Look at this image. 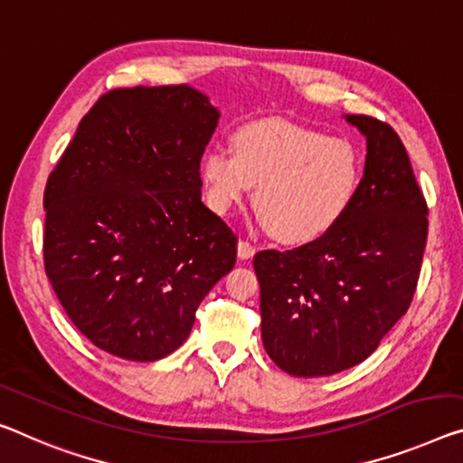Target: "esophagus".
<instances>
[{
    "mask_svg": "<svg viewBox=\"0 0 463 463\" xmlns=\"http://www.w3.org/2000/svg\"><path fill=\"white\" fill-rule=\"evenodd\" d=\"M254 252H256V248L250 244V241H246V240L238 241V259L240 260H250Z\"/></svg>",
    "mask_w": 463,
    "mask_h": 463,
    "instance_id": "obj_1",
    "label": "esophagus"
}]
</instances>
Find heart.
Here are the masks:
<instances>
[{"label": "heart", "mask_w": 463, "mask_h": 463, "mask_svg": "<svg viewBox=\"0 0 463 463\" xmlns=\"http://www.w3.org/2000/svg\"><path fill=\"white\" fill-rule=\"evenodd\" d=\"M232 150L213 146L203 157L211 209L225 215L254 188V207L281 244L302 246L326 236L358 198L364 161L344 137L271 119L240 128Z\"/></svg>", "instance_id": "heart-1"}]
</instances>
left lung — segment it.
Here are the masks:
<instances>
[{"label": "left lung", "mask_w": 463, "mask_h": 463, "mask_svg": "<svg viewBox=\"0 0 463 463\" xmlns=\"http://www.w3.org/2000/svg\"><path fill=\"white\" fill-rule=\"evenodd\" d=\"M362 186L326 236L254 256L262 345L291 376H329L366 360L410 308L429 236V207L402 138L371 116Z\"/></svg>", "instance_id": "left-lung-1"}]
</instances>
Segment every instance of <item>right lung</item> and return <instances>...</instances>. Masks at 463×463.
Masks as SVG:
<instances>
[{
    "instance_id": "obj_1",
    "label": "right lung",
    "mask_w": 463,
    "mask_h": 463,
    "mask_svg": "<svg viewBox=\"0 0 463 463\" xmlns=\"http://www.w3.org/2000/svg\"><path fill=\"white\" fill-rule=\"evenodd\" d=\"M217 119L188 84L109 90L49 175L45 273L78 331L118 358L175 352L236 265V233L201 198Z\"/></svg>"
}]
</instances>
